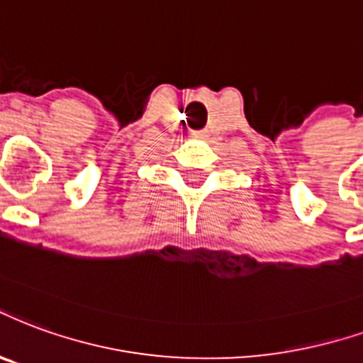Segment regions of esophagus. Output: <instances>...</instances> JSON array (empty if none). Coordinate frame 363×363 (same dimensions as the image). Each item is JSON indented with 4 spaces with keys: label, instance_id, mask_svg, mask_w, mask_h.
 <instances>
[{
    "label": "esophagus",
    "instance_id": "esophagus-1",
    "mask_svg": "<svg viewBox=\"0 0 363 363\" xmlns=\"http://www.w3.org/2000/svg\"><path fill=\"white\" fill-rule=\"evenodd\" d=\"M192 138H196V140H203V138H206V133H203V130H194V133H192Z\"/></svg>",
    "mask_w": 363,
    "mask_h": 363
}]
</instances>
